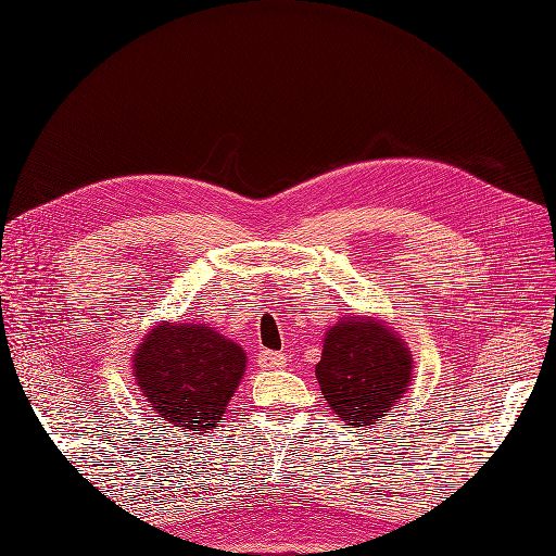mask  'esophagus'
<instances>
[{
	"instance_id": "34e87169",
	"label": "esophagus",
	"mask_w": 556,
	"mask_h": 556,
	"mask_svg": "<svg viewBox=\"0 0 556 556\" xmlns=\"http://www.w3.org/2000/svg\"><path fill=\"white\" fill-rule=\"evenodd\" d=\"M256 363L261 369H281L286 365V354L281 352H261L256 356Z\"/></svg>"
}]
</instances>
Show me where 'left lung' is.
Returning <instances> with one entry per match:
<instances>
[{"instance_id":"obj_1","label":"left lung","mask_w":556,"mask_h":556,"mask_svg":"<svg viewBox=\"0 0 556 556\" xmlns=\"http://www.w3.org/2000/svg\"><path fill=\"white\" fill-rule=\"evenodd\" d=\"M317 383L331 410L352 428L381 421L413 381L405 342L381 319L346 317L329 329Z\"/></svg>"}]
</instances>
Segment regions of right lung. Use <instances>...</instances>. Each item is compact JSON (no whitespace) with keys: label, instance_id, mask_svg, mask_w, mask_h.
<instances>
[{"label":"right lung","instance_id":"obj_1","mask_svg":"<svg viewBox=\"0 0 556 556\" xmlns=\"http://www.w3.org/2000/svg\"><path fill=\"white\" fill-rule=\"evenodd\" d=\"M245 352L207 325L164 323L146 333L132 369L146 401L166 424L212 430L245 371Z\"/></svg>","mask_w":556,"mask_h":556}]
</instances>
